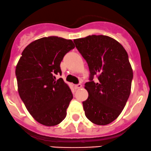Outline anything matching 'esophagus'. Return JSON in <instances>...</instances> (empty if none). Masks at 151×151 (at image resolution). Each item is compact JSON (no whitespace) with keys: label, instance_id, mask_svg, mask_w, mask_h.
Returning a JSON list of instances; mask_svg holds the SVG:
<instances>
[{"label":"esophagus","instance_id":"34e87169","mask_svg":"<svg viewBox=\"0 0 151 151\" xmlns=\"http://www.w3.org/2000/svg\"><path fill=\"white\" fill-rule=\"evenodd\" d=\"M81 86H82V85L81 84V83H78V84L75 85L76 88H81Z\"/></svg>","mask_w":151,"mask_h":151}]
</instances>
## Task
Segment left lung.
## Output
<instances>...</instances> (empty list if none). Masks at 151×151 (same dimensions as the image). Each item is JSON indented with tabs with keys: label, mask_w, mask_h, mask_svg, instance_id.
<instances>
[{
	"label": "left lung",
	"mask_w": 151,
	"mask_h": 151,
	"mask_svg": "<svg viewBox=\"0 0 151 151\" xmlns=\"http://www.w3.org/2000/svg\"><path fill=\"white\" fill-rule=\"evenodd\" d=\"M73 42L90 73L89 81L85 83L88 93L83 102L85 115L94 124L107 125L117 119L129 97L133 72L128 54L106 35H88Z\"/></svg>",
	"instance_id": "1"
}]
</instances>
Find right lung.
Segmentation results:
<instances>
[{"mask_svg": "<svg viewBox=\"0 0 151 151\" xmlns=\"http://www.w3.org/2000/svg\"><path fill=\"white\" fill-rule=\"evenodd\" d=\"M75 45L71 40L45 37L29 43L16 67L20 98L31 116L40 124L52 127L66 117L73 96L63 79L60 63Z\"/></svg>", "mask_w": 151, "mask_h": 151, "instance_id": "add662e5", "label": "right lung"}]
</instances>
